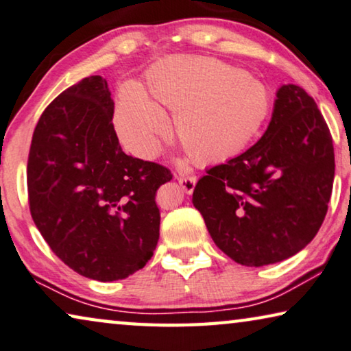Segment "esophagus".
I'll list each match as a JSON object with an SVG mask.
<instances>
[{
    "label": "esophagus",
    "instance_id": "obj_1",
    "mask_svg": "<svg viewBox=\"0 0 351 351\" xmlns=\"http://www.w3.org/2000/svg\"><path fill=\"white\" fill-rule=\"evenodd\" d=\"M177 182L183 188V191L186 194H191L194 191V186H196L197 179L194 176H179L177 177Z\"/></svg>",
    "mask_w": 351,
    "mask_h": 351
}]
</instances>
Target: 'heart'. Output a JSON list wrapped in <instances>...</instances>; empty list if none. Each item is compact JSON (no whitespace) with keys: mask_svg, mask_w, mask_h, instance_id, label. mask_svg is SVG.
I'll return each instance as SVG.
<instances>
[{"mask_svg":"<svg viewBox=\"0 0 351 351\" xmlns=\"http://www.w3.org/2000/svg\"><path fill=\"white\" fill-rule=\"evenodd\" d=\"M273 94L243 69L201 55L160 59L144 75V93L125 86L117 97L114 128L128 152L154 158L169 134L197 165L240 155L265 130Z\"/></svg>","mask_w":351,"mask_h":351,"instance_id":"b5f03b06","label":"heart"}]
</instances>
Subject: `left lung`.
I'll list each match as a JSON object with an SVG mask.
<instances>
[{
    "mask_svg": "<svg viewBox=\"0 0 351 351\" xmlns=\"http://www.w3.org/2000/svg\"><path fill=\"white\" fill-rule=\"evenodd\" d=\"M334 180L332 138L314 99L296 84L276 93L263 136L207 171L193 206L221 251L240 265L282 262L311 243Z\"/></svg>",
    "mask_w": 351,
    "mask_h": 351,
    "instance_id": "obj_1",
    "label": "left lung"
}]
</instances>
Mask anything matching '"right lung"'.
Masks as SVG:
<instances>
[{
	"label": "right lung",
	"mask_w": 351,
	"mask_h": 351,
	"mask_svg": "<svg viewBox=\"0 0 351 351\" xmlns=\"http://www.w3.org/2000/svg\"><path fill=\"white\" fill-rule=\"evenodd\" d=\"M104 77L70 86L42 112L28 157L31 217L51 251L89 279L141 269L160 239L155 193L171 171L123 152Z\"/></svg>",
	"instance_id": "obj_1"
}]
</instances>
